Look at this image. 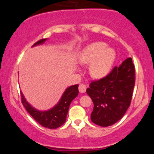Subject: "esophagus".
Here are the masks:
<instances>
[{
	"mask_svg": "<svg viewBox=\"0 0 154 154\" xmlns=\"http://www.w3.org/2000/svg\"><path fill=\"white\" fill-rule=\"evenodd\" d=\"M86 89H87V87H86L85 85L84 84H80L79 86V91L80 93H85Z\"/></svg>",
	"mask_w": 154,
	"mask_h": 154,
	"instance_id": "esophagus-1",
	"label": "esophagus"
}]
</instances>
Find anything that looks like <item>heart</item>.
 Listing matches in <instances>:
<instances>
[{
  "instance_id": "b5f03b06",
  "label": "heart",
  "mask_w": 154,
  "mask_h": 154,
  "mask_svg": "<svg viewBox=\"0 0 154 154\" xmlns=\"http://www.w3.org/2000/svg\"><path fill=\"white\" fill-rule=\"evenodd\" d=\"M116 59L115 51L101 42H95L83 49L79 57V62L91 63L90 74L94 78H102L110 72Z\"/></svg>"
}]
</instances>
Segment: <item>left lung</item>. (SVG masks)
Instances as JSON below:
<instances>
[{
    "instance_id": "obj_1",
    "label": "left lung",
    "mask_w": 154,
    "mask_h": 154,
    "mask_svg": "<svg viewBox=\"0 0 154 154\" xmlns=\"http://www.w3.org/2000/svg\"><path fill=\"white\" fill-rule=\"evenodd\" d=\"M134 85L135 66L131 58L114 67L106 77L92 82L86 91L94 105L91 121L101 127L117 122L130 106Z\"/></svg>"
}]
</instances>
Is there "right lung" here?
Listing matches in <instances>:
<instances>
[{"instance_id": "right-lung-1", "label": "right lung", "mask_w": 154, "mask_h": 154, "mask_svg": "<svg viewBox=\"0 0 154 154\" xmlns=\"http://www.w3.org/2000/svg\"><path fill=\"white\" fill-rule=\"evenodd\" d=\"M46 40L47 38L39 40L32 45V47L43 44ZM78 85H75L67 88L58 103L47 111L37 110L26 101L23 93H21L22 103L28 113L40 125L49 129H56L61 127L66 122L70 103L78 95Z\"/></svg>"}]
</instances>
